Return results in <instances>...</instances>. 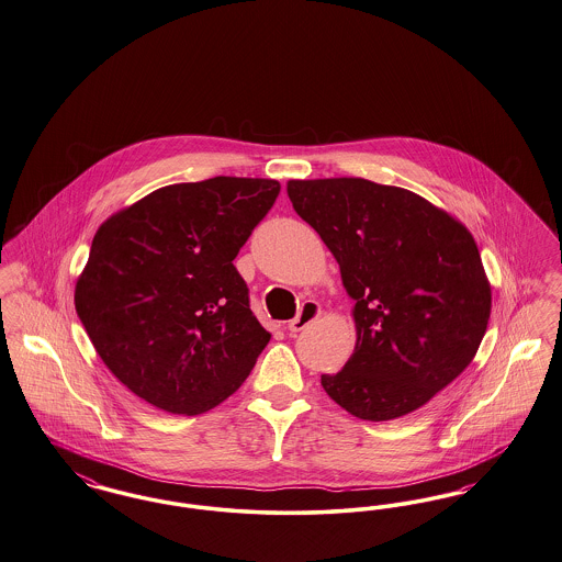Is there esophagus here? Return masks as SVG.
Returning a JSON list of instances; mask_svg holds the SVG:
<instances>
[{"label":"esophagus","mask_w":562,"mask_h":562,"mask_svg":"<svg viewBox=\"0 0 562 562\" xmlns=\"http://www.w3.org/2000/svg\"><path fill=\"white\" fill-rule=\"evenodd\" d=\"M319 305L315 303V301H305L303 305H301V310H299V314L294 319L289 322V330L291 333H301L303 328H307L312 322H315L317 317H319Z\"/></svg>","instance_id":"34e87169"}]
</instances>
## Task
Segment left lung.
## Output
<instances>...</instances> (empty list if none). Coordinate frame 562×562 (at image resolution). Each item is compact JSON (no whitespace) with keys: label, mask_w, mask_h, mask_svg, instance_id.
<instances>
[{"label":"left lung","mask_w":562,"mask_h":562,"mask_svg":"<svg viewBox=\"0 0 562 562\" xmlns=\"http://www.w3.org/2000/svg\"><path fill=\"white\" fill-rule=\"evenodd\" d=\"M356 301V351L324 391L361 420L427 404L471 363L492 314V286L471 232L423 196L361 178L291 180Z\"/></svg>","instance_id":"8db88e82"}]
</instances>
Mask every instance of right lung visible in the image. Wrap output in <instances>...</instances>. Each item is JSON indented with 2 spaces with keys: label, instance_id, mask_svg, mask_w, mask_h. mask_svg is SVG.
Returning a JSON list of instances; mask_svg holds the SVG:
<instances>
[{
  "label": "right lung",
  "instance_id": "1",
  "mask_svg": "<svg viewBox=\"0 0 562 562\" xmlns=\"http://www.w3.org/2000/svg\"><path fill=\"white\" fill-rule=\"evenodd\" d=\"M278 194L259 178L173 183L100 225L75 310L137 397L196 416L247 381L271 335L234 259Z\"/></svg>",
  "mask_w": 562,
  "mask_h": 562
}]
</instances>
